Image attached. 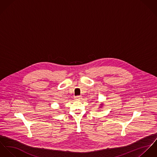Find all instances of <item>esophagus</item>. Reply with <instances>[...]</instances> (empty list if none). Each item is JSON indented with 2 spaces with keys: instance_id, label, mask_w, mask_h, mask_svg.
Masks as SVG:
<instances>
[{
  "instance_id": "1",
  "label": "esophagus",
  "mask_w": 157,
  "mask_h": 157,
  "mask_svg": "<svg viewBox=\"0 0 157 157\" xmlns=\"http://www.w3.org/2000/svg\"><path fill=\"white\" fill-rule=\"evenodd\" d=\"M82 99V97L81 96H76L75 97V99L76 100V101H78V100H80Z\"/></svg>"
}]
</instances>
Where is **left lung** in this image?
I'll return each mask as SVG.
<instances>
[{
	"label": "left lung",
	"instance_id": "8db88e82",
	"mask_svg": "<svg viewBox=\"0 0 157 157\" xmlns=\"http://www.w3.org/2000/svg\"><path fill=\"white\" fill-rule=\"evenodd\" d=\"M101 105H102V104H101Z\"/></svg>",
	"mask_w": 157,
	"mask_h": 157
}]
</instances>
